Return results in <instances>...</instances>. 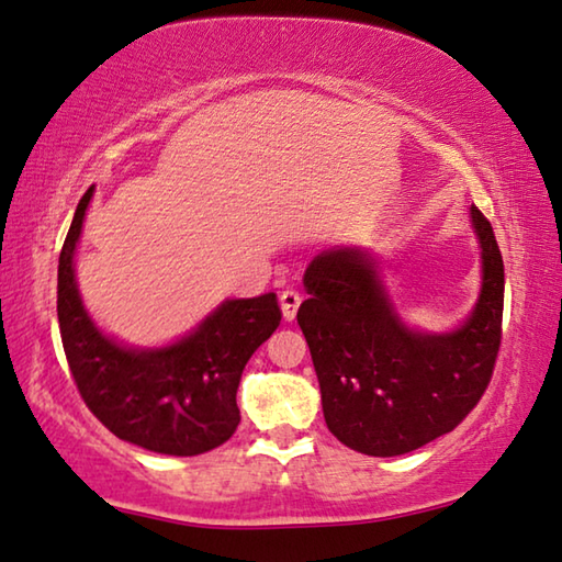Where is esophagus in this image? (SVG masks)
<instances>
[{"instance_id": "esophagus-1", "label": "esophagus", "mask_w": 562, "mask_h": 562, "mask_svg": "<svg viewBox=\"0 0 562 562\" xmlns=\"http://www.w3.org/2000/svg\"><path fill=\"white\" fill-rule=\"evenodd\" d=\"M300 302H302V294H300L297 290H292V288L282 290V294H280V307H282V317L288 319V322H292V319H294V315H297V307H300Z\"/></svg>"}]
</instances>
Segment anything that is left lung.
<instances>
[{
    "label": "left lung",
    "mask_w": 562,
    "mask_h": 562,
    "mask_svg": "<svg viewBox=\"0 0 562 562\" xmlns=\"http://www.w3.org/2000/svg\"><path fill=\"white\" fill-rule=\"evenodd\" d=\"M483 288L449 335L408 329L364 250H327L304 272L310 300L297 322L319 379L322 412L337 439L367 456H402L453 431L488 389L501 349L503 258L479 207Z\"/></svg>",
    "instance_id": "8db88e82"
}]
</instances>
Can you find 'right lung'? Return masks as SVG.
<instances>
[{"instance_id": "1", "label": "right lung", "mask_w": 562, "mask_h": 562, "mask_svg": "<svg viewBox=\"0 0 562 562\" xmlns=\"http://www.w3.org/2000/svg\"><path fill=\"white\" fill-rule=\"evenodd\" d=\"M91 195L93 188L76 205L56 284V315L74 384L91 414L123 441L168 456L211 451L240 424L237 384L252 351L280 327L278 294L227 300L170 347H121L93 325L74 280V250Z\"/></svg>"}]
</instances>
